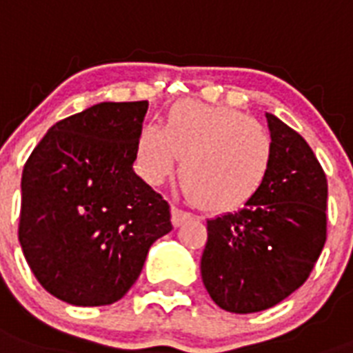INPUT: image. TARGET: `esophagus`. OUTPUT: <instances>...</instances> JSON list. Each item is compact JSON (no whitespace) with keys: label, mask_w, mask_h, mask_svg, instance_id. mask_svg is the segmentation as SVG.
Returning a JSON list of instances; mask_svg holds the SVG:
<instances>
[{"label":"esophagus","mask_w":353,"mask_h":353,"mask_svg":"<svg viewBox=\"0 0 353 353\" xmlns=\"http://www.w3.org/2000/svg\"><path fill=\"white\" fill-rule=\"evenodd\" d=\"M190 217H192L190 212L181 210V208H177V206L172 208V223H174V226H181L183 223L188 221Z\"/></svg>","instance_id":"obj_1"}]
</instances>
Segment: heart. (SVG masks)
<instances>
[{
    "instance_id": "obj_1",
    "label": "heart",
    "mask_w": 353,
    "mask_h": 353,
    "mask_svg": "<svg viewBox=\"0 0 353 353\" xmlns=\"http://www.w3.org/2000/svg\"><path fill=\"white\" fill-rule=\"evenodd\" d=\"M136 167L148 185H161L183 157L181 179L192 199L208 210L245 205L265 186L274 139L259 121L230 107L197 101L174 105L165 127L137 132Z\"/></svg>"
}]
</instances>
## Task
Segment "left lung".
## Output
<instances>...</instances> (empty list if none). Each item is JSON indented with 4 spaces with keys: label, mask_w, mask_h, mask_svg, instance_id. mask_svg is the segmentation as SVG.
<instances>
[{
    "label": "left lung",
    "mask_w": 353,
    "mask_h": 353,
    "mask_svg": "<svg viewBox=\"0 0 353 353\" xmlns=\"http://www.w3.org/2000/svg\"><path fill=\"white\" fill-rule=\"evenodd\" d=\"M274 163L241 210L206 221L201 276L217 306L252 314L276 306L310 276L326 241V174L294 128L266 114Z\"/></svg>",
    "instance_id": "obj_1"
}]
</instances>
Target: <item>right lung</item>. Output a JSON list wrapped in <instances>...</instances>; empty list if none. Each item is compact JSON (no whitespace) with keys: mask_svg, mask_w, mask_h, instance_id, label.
I'll return each instance as SVG.
<instances>
[{"mask_svg":"<svg viewBox=\"0 0 353 353\" xmlns=\"http://www.w3.org/2000/svg\"><path fill=\"white\" fill-rule=\"evenodd\" d=\"M147 108L99 103L65 117L25 163L21 250L39 285L65 303L121 299L152 243L172 230L170 205L132 168Z\"/></svg>","mask_w":353,"mask_h":353,"instance_id":"1","label":"right lung"}]
</instances>
